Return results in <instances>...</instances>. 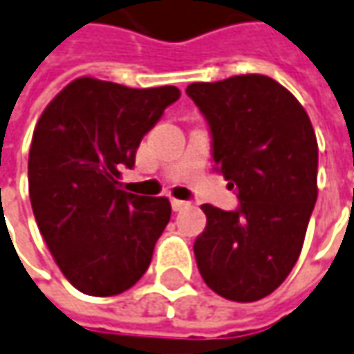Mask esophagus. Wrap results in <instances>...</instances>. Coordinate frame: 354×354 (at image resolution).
I'll use <instances>...</instances> for the list:
<instances>
[{
	"instance_id": "34e87169",
	"label": "esophagus",
	"mask_w": 354,
	"mask_h": 354,
	"mask_svg": "<svg viewBox=\"0 0 354 354\" xmlns=\"http://www.w3.org/2000/svg\"><path fill=\"white\" fill-rule=\"evenodd\" d=\"M189 206V203L187 201H179V198H171V208L175 210V212H181L183 208H187Z\"/></svg>"
}]
</instances>
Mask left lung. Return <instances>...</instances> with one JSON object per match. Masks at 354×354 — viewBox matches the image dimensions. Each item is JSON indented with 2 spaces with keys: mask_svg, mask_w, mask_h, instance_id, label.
<instances>
[{
  "mask_svg": "<svg viewBox=\"0 0 354 354\" xmlns=\"http://www.w3.org/2000/svg\"><path fill=\"white\" fill-rule=\"evenodd\" d=\"M205 116L214 171L238 194L236 210L203 205L196 267L216 294L255 302L279 288L302 251L317 198V140L304 106L267 75L191 83Z\"/></svg>",
  "mask_w": 354,
  "mask_h": 354,
  "instance_id": "1",
  "label": "left lung"
}]
</instances>
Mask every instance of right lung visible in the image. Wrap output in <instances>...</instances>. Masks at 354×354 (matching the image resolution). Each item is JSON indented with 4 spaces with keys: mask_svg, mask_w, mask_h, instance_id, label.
Instances as JSON below:
<instances>
[{
    "mask_svg": "<svg viewBox=\"0 0 354 354\" xmlns=\"http://www.w3.org/2000/svg\"><path fill=\"white\" fill-rule=\"evenodd\" d=\"M181 97L173 85L132 89L80 77L52 99L32 134L28 194L64 277L83 294L115 296L148 271L171 218L165 196L120 189L142 138Z\"/></svg>",
    "mask_w": 354,
    "mask_h": 354,
    "instance_id": "obj_1",
    "label": "right lung"
}]
</instances>
